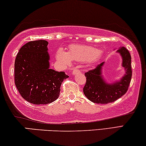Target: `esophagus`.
Returning <instances> with one entry per match:
<instances>
[{"mask_svg": "<svg viewBox=\"0 0 146 146\" xmlns=\"http://www.w3.org/2000/svg\"><path fill=\"white\" fill-rule=\"evenodd\" d=\"M80 70H78V69L77 68H74L73 70H72V75H75L76 74L80 72Z\"/></svg>", "mask_w": 146, "mask_h": 146, "instance_id": "esophagus-1", "label": "esophagus"}]
</instances>
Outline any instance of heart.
Wrapping results in <instances>:
<instances>
[{"label":"heart","mask_w":146,"mask_h":146,"mask_svg":"<svg viewBox=\"0 0 146 146\" xmlns=\"http://www.w3.org/2000/svg\"><path fill=\"white\" fill-rule=\"evenodd\" d=\"M102 52L96 48L85 45L73 44L70 46L68 52L59 48L56 53V58L64 66H70L72 61L79 62L89 61L96 63L101 58Z\"/></svg>","instance_id":"obj_1"}]
</instances>
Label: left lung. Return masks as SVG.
<instances>
[{
  "instance_id": "left-lung-1",
  "label": "left lung",
  "mask_w": 146,
  "mask_h": 146,
  "mask_svg": "<svg viewBox=\"0 0 146 146\" xmlns=\"http://www.w3.org/2000/svg\"><path fill=\"white\" fill-rule=\"evenodd\" d=\"M116 52L120 54L122 58L121 66L125 71V74L120 80L107 83L102 75L104 62L86 72L83 93L90 101L96 104H109L119 99L127 91L132 77L131 57L129 52L123 46L119 48Z\"/></svg>"
}]
</instances>
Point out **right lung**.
Masks as SVG:
<instances>
[{"label": "right lung", "instance_id": "obj_1", "mask_svg": "<svg viewBox=\"0 0 146 146\" xmlns=\"http://www.w3.org/2000/svg\"><path fill=\"white\" fill-rule=\"evenodd\" d=\"M48 42L30 41L21 48L15 61V84L24 99L48 104L58 98L63 81L69 76L50 68Z\"/></svg>", "mask_w": 146, "mask_h": 146}]
</instances>
